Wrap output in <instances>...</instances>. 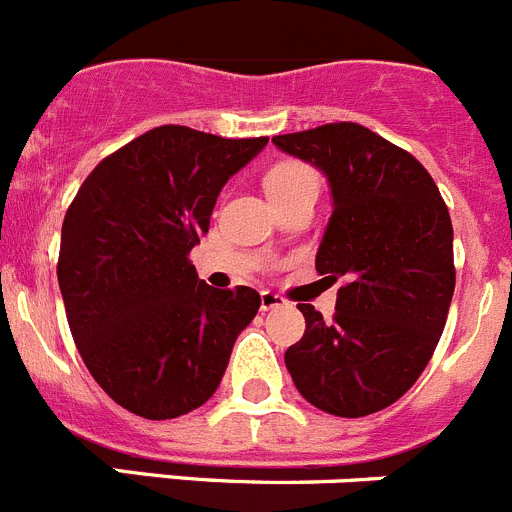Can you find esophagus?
Returning <instances> with one entry per match:
<instances>
[{"label": "esophagus", "mask_w": 512, "mask_h": 512, "mask_svg": "<svg viewBox=\"0 0 512 512\" xmlns=\"http://www.w3.org/2000/svg\"><path fill=\"white\" fill-rule=\"evenodd\" d=\"M284 297H279V294L274 292H261V312H271V309H279L284 307Z\"/></svg>", "instance_id": "34e87169"}]
</instances>
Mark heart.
<instances>
[{
    "label": "heart",
    "instance_id": "b5f03b06",
    "mask_svg": "<svg viewBox=\"0 0 512 512\" xmlns=\"http://www.w3.org/2000/svg\"><path fill=\"white\" fill-rule=\"evenodd\" d=\"M304 187H317V175L302 162H279L274 170L266 175V192L269 198H279L287 192L304 190Z\"/></svg>",
    "mask_w": 512,
    "mask_h": 512
}]
</instances>
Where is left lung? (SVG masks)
Segmentation results:
<instances>
[{
  "label": "left lung",
  "mask_w": 512,
  "mask_h": 512,
  "mask_svg": "<svg viewBox=\"0 0 512 512\" xmlns=\"http://www.w3.org/2000/svg\"><path fill=\"white\" fill-rule=\"evenodd\" d=\"M271 142L325 172L332 215L314 266L342 279L332 320L299 304L307 330L284 353L297 391L327 414L386 409L424 373L454 294L452 220L424 164L353 121Z\"/></svg>",
  "instance_id": "obj_1"
}]
</instances>
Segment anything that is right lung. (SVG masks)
Listing matches in <instances>:
<instances>
[{
    "instance_id": "obj_1",
    "label": "right lung",
    "mask_w": 512,
    "mask_h": 512,
    "mask_svg": "<svg viewBox=\"0 0 512 512\" xmlns=\"http://www.w3.org/2000/svg\"><path fill=\"white\" fill-rule=\"evenodd\" d=\"M269 137L157 126L96 164L63 220L58 284L98 386L144 419H177L220 386L261 297L213 289L190 261L220 190Z\"/></svg>"
}]
</instances>
